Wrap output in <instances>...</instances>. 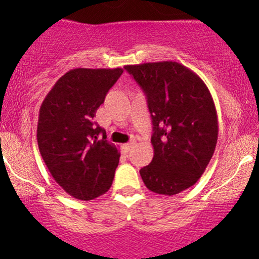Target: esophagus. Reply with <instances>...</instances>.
Returning <instances> with one entry per match:
<instances>
[{
  "mask_svg": "<svg viewBox=\"0 0 259 259\" xmlns=\"http://www.w3.org/2000/svg\"><path fill=\"white\" fill-rule=\"evenodd\" d=\"M133 146H134V142H130V143H127V144L122 145L121 148H122V150L125 151V153H127V151H130V149H132Z\"/></svg>",
  "mask_w": 259,
  "mask_h": 259,
  "instance_id": "obj_1",
  "label": "esophagus"
}]
</instances>
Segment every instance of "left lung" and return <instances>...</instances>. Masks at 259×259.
Instances as JSON below:
<instances>
[{
    "mask_svg": "<svg viewBox=\"0 0 259 259\" xmlns=\"http://www.w3.org/2000/svg\"><path fill=\"white\" fill-rule=\"evenodd\" d=\"M143 89L153 122V160L140 169L149 190L176 195L198 182L209 164L218 119L207 85L176 61L126 65Z\"/></svg>",
    "mask_w": 259,
    "mask_h": 259,
    "instance_id": "1",
    "label": "left lung"
}]
</instances>
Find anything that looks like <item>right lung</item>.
<instances>
[{
    "mask_svg": "<svg viewBox=\"0 0 259 259\" xmlns=\"http://www.w3.org/2000/svg\"><path fill=\"white\" fill-rule=\"evenodd\" d=\"M122 71L120 67L70 70L41 104V156L52 178L76 199H95L113 184L120 153L94 117Z\"/></svg>",
    "mask_w": 259,
    "mask_h": 259,
    "instance_id": "right-lung-1",
    "label": "right lung"
}]
</instances>
